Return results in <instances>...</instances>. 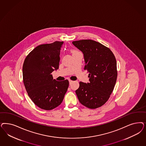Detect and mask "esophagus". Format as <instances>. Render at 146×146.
I'll use <instances>...</instances> for the list:
<instances>
[{
	"mask_svg": "<svg viewBox=\"0 0 146 146\" xmlns=\"http://www.w3.org/2000/svg\"><path fill=\"white\" fill-rule=\"evenodd\" d=\"M69 84L70 85L72 82H73V81L72 80H69Z\"/></svg>",
	"mask_w": 146,
	"mask_h": 146,
	"instance_id": "34e87169",
	"label": "esophagus"
}]
</instances>
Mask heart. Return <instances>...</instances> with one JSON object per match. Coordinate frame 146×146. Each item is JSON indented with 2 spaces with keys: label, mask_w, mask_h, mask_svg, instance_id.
Masks as SVG:
<instances>
[{
  "label": "heart",
  "mask_w": 146,
  "mask_h": 146,
  "mask_svg": "<svg viewBox=\"0 0 146 146\" xmlns=\"http://www.w3.org/2000/svg\"><path fill=\"white\" fill-rule=\"evenodd\" d=\"M73 52H75V51H74Z\"/></svg>",
  "instance_id": "heart-1"
}]
</instances>
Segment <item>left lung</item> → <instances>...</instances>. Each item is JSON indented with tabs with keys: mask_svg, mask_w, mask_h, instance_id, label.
Listing matches in <instances>:
<instances>
[{
	"mask_svg": "<svg viewBox=\"0 0 146 146\" xmlns=\"http://www.w3.org/2000/svg\"><path fill=\"white\" fill-rule=\"evenodd\" d=\"M83 52L85 70L89 72V83L80 82L76 94L80 102L88 108L103 105L109 99L117 78V62L111 50L92 40L73 41Z\"/></svg>",
	"mask_w": 146,
	"mask_h": 146,
	"instance_id": "obj_1",
	"label": "left lung"
}]
</instances>
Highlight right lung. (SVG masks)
<instances>
[{"instance_id": "right-lung-1", "label": "right lung", "mask_w": 146, "mask_h": 146, "mask_svg": "<svg viewBox=\"0 0 146 146\" xmlns=\"http://www.w3.org/2000/svg\"><path fill=\"white\" fill-rule=\"evenodd\" d=\"M63 41L38 46L26 57L23 68V82L28 96L37 106L51 110L62 103L69 81L53 79L52 72L59 67Z\"/></svg>"}]
</instances>
